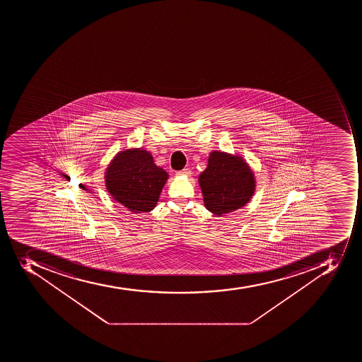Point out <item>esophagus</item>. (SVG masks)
Listing matches in <instances>:
<instances>
[{
	"instance_id": "34e87169",
	"label": "esophagus",
	"mask_w": 362,
	"mask_h": 362,
	"mask_svg": "<svg viewBox=\"0 0 362 362\" xmlns=\"http://www.w3.org/2000/svg\"><path fill=\"white\" fill-rule=\"evenodd\" d=\"M177 174H179V175H190L191 170L190 168H183L181 171L177 172Z\"/></svg>"
}]
</instances>
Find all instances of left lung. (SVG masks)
Wrapping results in <instances>:
<instances>
[{"instance_id":"obj_1","label":"left lung","mask_w":362,"mask_h":362,"mask_svg":"<svg viewBox=\"0 0 362 362\" xmlns=\"http://www.w3.org/2000/svg\"><path fill=\"white\" fill-rule=\"evenodd\" d=\"M199 185L206 208L217 216L243 207L255 192L254 174L247 163L222 151L209 155Z\"/></svg>"}]
</instances>
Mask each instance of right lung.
Listing matches in <instances>:
<instances>
[{
  "instance_id": "1",
  "label": "right lung",
  "mask_w": 362,
  "mask_h": 362,
  "mask_svg": "<svg viewBox=\"0 0 362 362\" xmlns=\"http://www.w3.org/2000/svg\"><path fill=\"white\" fill-rule=\"evenodd\" d=\"M168 173L155 165L153 157L143 149L119 153L106 171L108 192L134 213H148L156 206Z\"/></svg>"
}]
</instances>
